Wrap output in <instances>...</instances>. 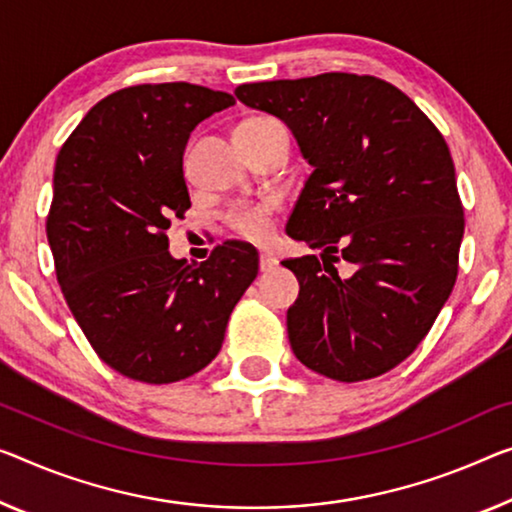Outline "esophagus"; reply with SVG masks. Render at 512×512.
Returning a JSON list of instances; mask_svg holds the SVG:
<instances>
[{
    "instance_id": "obj_1",
    "label": "esophagus",
    "mask_w": 512,
    "mask_h": 512,
    "mask_svg": "<svg viewBox=\"0 0 512 512\" xmlns=\"http://www.w3.org/2000/svg\"><path fill=\"white\" fill-rule=\"evenodd\" d=\"M274 267H277V258L270 251H261V272H270Z\"/></svg>"
}]
</instances>
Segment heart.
Listing matches in <instances>:
<instances>
[{
	"mask_svg": "<svg viewBox=\"0 0 512 512\" xmlns=\"http://www.w3.org/2000/svg\"><path fill=\"white\" fill-rule=\"evenodd\" d=\"M277 121L272 119H263V116H256V119H247L242 121L238 128L247 130V128H263V125H272ZM235 128V130H238ZM277 212V201H261L256 206H247L231 212L229 224L231 229L242 235L245 240L251 242H263L267 240V235L272 231V215Z\"/></svg>",
	"mask_w": 512,
	"mask_h": 512,
	"instance_id": "b5f03b06",
	"label": "heart"
}]
</instances>
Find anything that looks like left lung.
<instances>
[{"instance_id":"8db88e82","label":"left lung","mask_w":512,"mask_h":512,"mask_svg":"<svg viewBox=\"0 0 512 512\" xmlns=\"http://www.w3.org/2000/svg\"><path fill=\"white\" fill-rule=\"evenodd\" d=\"M235 96L286 123L313 167L286 224L320 249L283 261L300 281L286 316L295 357L338 382L391 371L430 332L458 277L465 217L442 132L371 75L242 84Z\"/></svg>"}]
</instances>
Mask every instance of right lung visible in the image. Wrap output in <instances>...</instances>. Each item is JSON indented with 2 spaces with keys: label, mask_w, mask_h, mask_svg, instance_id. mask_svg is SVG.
<instances>
[{
  "label": "right lung",
  "mask_w": 512,
  "mask_h": 512,
  "mask_svg": "<svg viewBox=\"0 0 512 512\" xmlns=\"http://www.w3.org/2000/svg\"><path fill=\"white\" fill-rule=\"evenodd\" d=\"M231 105V93L187 82L128 86L93 105L59 151L47 242L61 293L98 357L130 380L206 368L258 274V251L240 240L199 265L169 254V226L192 206L187 139Z\"/></svg>",
  "instance_id": "add662e5"
}]
</instances>
